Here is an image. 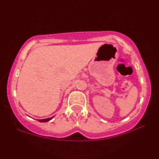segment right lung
<instances>
[{"label": "right lung", "instance_id": "1", "mask_svg": "<svg viewBox=\"0 0 159 159\" xmlns=\"http://www.w3.org/2000/svg\"><path fill=\"white\" fill-rule=\"evenodd\" d=\"M53 118V116L52 117H50V118H47V119H38V120L40 121V122H47V121H48L51 120Z\"/></svg>", "mask_w": 159, "mask_h": 159}]
</instances>
